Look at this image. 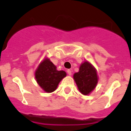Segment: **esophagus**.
Listing matches in <instances>:
<instances>
[{"label":"esophagus","instance_id":"esophagus-1","mask_svg":"<svg viewBox=\"0 0 131 131\" xmlns=\"http://www.w3.org/2000/svg\"><path fill=\"white\" fill-rule=\"evenodd\" d=\"M67 72H68V75H71V71L70 70V69H68Z\"/></svg>","mask_w":131,"mask_h":131}]
</instances>
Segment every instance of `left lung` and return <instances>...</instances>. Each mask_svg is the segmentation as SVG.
<instances>
[{
  "label": "left lung",
  "mask_w": 131,
  "mask_h": 131,
  "mask_svg": "<svg viewBox=\"0 0 131 131\" xmlns=\"http://www.w3.org/2000/svg\"><path fill=\"white\" fill-rule=\"evenodd\" d=\"M73 79L79 91L83 95L90 94L98 82L96 69L88 61H84L81 64L78 72L74 73Z\"/></svg>",
  "instance_id": "1"
}]
</instances>
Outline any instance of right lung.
Listing matches in <instances>:
<instances>
[{"mask_svg":"<svg viewBox=\"0 0 131 131\" xmlns=\"http://www.w3.org/2000/svg\"><path fill=\"white\" fill-rule=\"evenodd\" d=\"M64 71H58L56 66L48 58H45L35 71V77L40 87L45 92L56 90L60 82L66 76Z\"/></svg>","mask_w":131,"mask_h":131,"instance_id":"obj_1","label":"right lung"}]
</instances>
